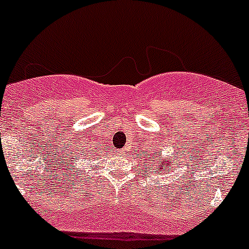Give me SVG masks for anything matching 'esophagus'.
<instances>
[{
  "label": "esophagus",
  "instance_id": "esophagus-1",
  "mask_svg": "<svg viewBox=\"0 0 249 249\" xmlns=\"http://www.w3.org/2000/svg\"><path fill=\"white\" fill-rule=\"evenodd\" d=\"M122 153H125V150H123V151H122Z\"/></svg>",
  "mask_w": 249,
  "mask_h": 249
}]
</instances>
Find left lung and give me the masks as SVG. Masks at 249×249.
Masks as SVG:
<instances>
[{"instance_id":"obj_1","label":"left lung","mask_w":249,"mask_h":249,"mask_svg":"<svg viewBox=\"0 0 249 249\" xmlns=\"http://www.w3.org/2000/svg\"><path fill=\"white\" fill-rule=\"evenodd\" d=\"M152 160H155V157H153V155H152ZM174 161V160H173ZM146 163H148V162H146ZM146 163H143V164H146ZM157 164H159V168H156L155 169V172H159V171H167V169H168V166L169 164H171V161H169L168 159H164L163 161H161V160H159V162H157ZM151 166H152V164H151ZM147 168V167H145V169ZM147 172V171H146Z\"/></svg>"}]
</instances>
